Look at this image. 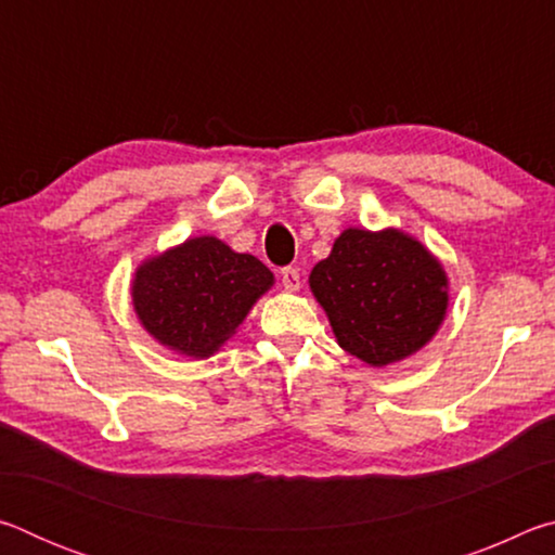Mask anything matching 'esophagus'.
Here are the masks:
<instances>
[{
  "label": "esophagus",
  "instance_id": "34e87169",
  "mask_svg": "<svg viewBox=\"0 0 555 555\" xmlns=\"http://www.w3.org/2000/svg\"><path fill=\"white\" fill-rule=\"evenodd\" d=\"M281 286H284L288 294H294V291H298L300 288V274H298V269H294V267H286V269H281Z\"/></svg>",
  "mask_w": 555,
  "mask_h": 555
}]
</instances>
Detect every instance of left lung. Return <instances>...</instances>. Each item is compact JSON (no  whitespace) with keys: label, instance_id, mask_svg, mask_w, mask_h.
<instances>
[{"label":"left lung","instance_id":"1","mask_svg":"<svg viewBox=\"0 0 555 555\" xmlns=\"http://www.w3.org/2000/svg\"><path fill=\"white\" fill-rule=\"evenodd\" d=\"M308 284L337 345L370 367H387L434 340L448 311V274L403 230L347 228Z\"/></svg>","mask_w":555,"mask_h":555}]
</instances>
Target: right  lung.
<instances>
[{
	"label": "right lung",
	"mask_w": 555,
	"mask_h": 555,
	"mask_svg": "<svg viewBox=\"0 0 555 555\" xmlns=\"http://www.w3.org/2000/svg\"><path fill=\"white\" fill-rule=\"evenodd\" d=\"M271 286L274 274L257 257L203 234L144 259L131 279V306L158 345L205 360Z\"/></svg>",
	"instance_id": "add662e5"
}]
</instances>
